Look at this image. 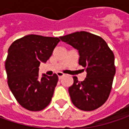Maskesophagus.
Wrapping results in <instances>:
<instances>
[{
  "label": "esophagus",
  "mask_w": 129,
  "mask_h": 129,
  "mask_svg": "<svg viewBox=\"0 0 129 129\" xmlns=\"http://www.w3.org/2000/svg\"><path fill=\"white\" fill-rule=\"evenodd\" d=\"M57 75H58V77H59V79H60V78H61L62 76H64V74H63V73L61 72H58L57 73Z\"/></svg>",
  "instance_id": "obj_1"
}]
</instances>
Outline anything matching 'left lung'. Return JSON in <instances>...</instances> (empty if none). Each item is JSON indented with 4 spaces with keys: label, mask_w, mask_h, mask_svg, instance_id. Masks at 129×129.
Listing matches in <instances>:
<instances>
[{
    "label": "left lung",
    "mask_w": 129,
    "mask_h": 129,
    "mask_svg": "<svg viewBox=\"0 0 129 129\" xmlns=\"http://www.w3.org/2000/svg\"><path fill=\"white\" fill-rule=\"evenodd\" d=\"M59 38L78 51L79 64L87 73L81 82L73 77L74 82L69 87L72 103L82 111L95 110L105 103L111 90L116 74L114 54L104 39L87 31Z\"/></svg>",
    "instance_id": "8db88e82"
}]
</instances>
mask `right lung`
Segmentation results:
<instances>
[{
    "instance_id": "obj_1",
    "label": "right lung",
    "mask_w": 129,
    "mask_h": 129,
    "mask_svg": "<svg viewBox=\"0 0 129 129\" xmlns=\"http://www.w3.org/2000/svg\"><path fill=\"white\" fill-rule=\"evenodd\" d=\"M60 40L35 34L12 43L8 50L5 67L8 84L18 103L31 111L43 110L49 104L58 81L54 74L39 76L40 63H46Z\"/></svg>"
}]
</instances>
